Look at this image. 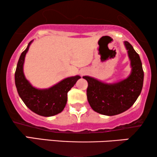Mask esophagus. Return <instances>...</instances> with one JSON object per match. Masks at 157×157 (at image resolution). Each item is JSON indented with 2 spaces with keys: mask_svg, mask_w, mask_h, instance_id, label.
I'll return each mask as SVG.
<instances>
[{
  "mask_svg": "<svg viewBox=\"0 0 157 157\" xmlns=\"http://www.w3.org/2000/svg\"><path fill=\"white\" fill-rule=\"evenodd\" d=\"M83 74H85V71H83V72H82V75H83Z\"/></svg>",
  "mask_w": 157,
  "mask_h": 157,
  "instance_id": "obj_1",
  "label": "esophagus"
}]
</instances>
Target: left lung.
I'll use <instances>...</instances> for the list:
<instances>
[{"label": "left lung", "instance_id": "left-lung-1", "mask_svg": "<svg viewBox=\"0 0 157 157\" xmlns=\"http://www.w3.org/2000/svg\"><path fill=\"white\" fill-rule=\"evenodd\" d=\"M125 46L131 60V72L126 79L113 83H105L94 77L84 76L88 82L87 99L96 112L113 116L134 105L142 91L144 72L140 56L128 42Z\"/></svg>", "mask_w": 157, "mask_h": 157}]
</instances>
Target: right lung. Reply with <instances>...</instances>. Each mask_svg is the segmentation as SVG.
I'll use <instances>...</instances> for the list:
<instances>
[{"instance_id":"obj_1","label":"right lung","mask_w":157,"mask_h":157,"mask_svg":"<svg viewBox=\"0 0 157 157\" xmlns=\"http://www.w3.org/2000/svg\"><path fill=\"white\" fill-rule=\"evenodd\" d=\"M32 41L20 56L15 74V86L21 100L32 111L43 117H52L63 111L68 91L81 77L79 75L67 77L48 89H38L32 86L23 73L25 57Z\"/></svg>"}]
</instances>
